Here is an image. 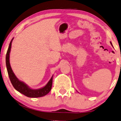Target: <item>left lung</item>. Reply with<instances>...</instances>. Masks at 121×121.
Returning a JSON list of instances; mask_svg holds the SVG:
<instances>
[{
    "label": "left lung",
    "instance_id": "left-lung-1",
    "mask_svg": "<svg viewBox=\"0 0 121 121\" xmlns=\"http://www.w3.org/2000/svg\"><path fill=\"white\" fill-rule=\"evenodd\" d=\"M110 43H111V45H112V43H111V42H110ZM112 47H113V46H112Z\"/></svg>",
    "mask_w": 121,
    "mask_h": 121
}]
</instances>
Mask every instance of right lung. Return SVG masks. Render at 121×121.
<instances>
[{
	"instance_id": "right-lung-1",
	"label": "right lung",
	"mask_w": 121,
	"mask_h": 121,
	"mask_svg": "<svg viewBox=\"0 0 121 121\" xmlns=\"http://www.w3.org/2000/svg\"><path fill=\"white\" fill-rule=\"evenodd\" d=\"M13 39L10 42L9 48L8 49L6 55V65L7 68L8 75L11 81V84L15 89L21 94L25 95V96L29 98H39L45 96V95L48 94L50 90L52 89V77L50 78L48 83L46 84L44 87L38 89H33L30 88L27 84H25L23 82L20 81L15 75L14 73L12 70L11 66L10 64V52L11 48V43Z\"/></svg>"
}]
</instances>
